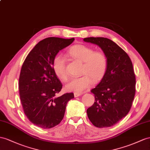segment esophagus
Instances as JSON below:
<instances>
[{"label": "esophagus", "mask_w": 150, "mask_h": 150, "mask_svg": "<svg viewBox=\"0 0 150 150\" xmlns=\"http://www.w3.org/2000/svg\"><path fill=\"white\" fill-rule=\"evenodd\" d=\"M81 95H82L81 93H74V96H75V98H77V97L80 96H81Z\"/></svg>", "instance_id": "34e87169"}]
</instances>
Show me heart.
I'll return each mask as SVG.
<instances>
[{
    "label": "heart",
    "mask_w": 150,
    "mask_h": 150,
    "mask_svg": "<svg viewBox=\"0 0 150 150\" xmlns=\"http://www.w3.org/2000/svg\"><path fill=\"white\" fill-rule=\"evenodd\" d=\"M73 58L83 63L82 76L72 79L68 82L65 88L68 91L81 93L87 90L94 82H98L105 75L108 67V59L104 52L94 51L93 48L83 44L74 45L68 51ZM52 68L55 74L60 80L65 81L68 79L66 68V60L61 54L54 57Z\"/></svg>",
    "instance_id": "1"
}]
</instances>
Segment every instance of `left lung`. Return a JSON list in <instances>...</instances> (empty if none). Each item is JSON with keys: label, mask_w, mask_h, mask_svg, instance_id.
<instances>
[{"label": "left lung", "mask_w": 150, "mask_h": 150, "mask_svg": "<svg viewBox=\"0 0 150 150\" xmlns=\"http://www.w3.org/2000/svg\"><path fill=\"white\" fill-rule=\"evenodd\" d=\"M83 41L98 45L108 59L106 74L95 88V102L87 110L88 118L99 128L109 127L125 117L136 92L132 61L124 50L109 38L87 37Z\"/></svg>", "instance_id": "8db88e82"}]
</instances>
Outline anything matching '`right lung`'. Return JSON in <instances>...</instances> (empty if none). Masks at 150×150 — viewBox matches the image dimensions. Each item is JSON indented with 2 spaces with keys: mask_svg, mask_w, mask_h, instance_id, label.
I'll return each instance as SVG.
<instances>
[{
  "mask_svg": "<svg viewBox=\"0 0 150 150\" xmlns=\"http://www.w3.org/2000/svg\"><path fill=\"white\" fill-rule=\"evenodd\" d=\"M74 40L48 37L40 41L26 56L19 79V91L24 113L32 124L42 129L58 125L74 93L56 97L62 84L52 68V61L61 50Z\"/></svg>",
  "mask_w": 150,
  "mask_h": 150,
  "instance_id": "right-lung-1",
  "label": "right lung"
}]
</instances>
